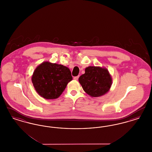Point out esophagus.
<instances>
[{
	"label": "esophagus",
	"instance_id": "obj_1",
	"mask_svg": "<svg viewBox=\"0 0 152 152\" xmlns=\"http://www.w3.org/2000/svg\"><path fill=\"white\" fill-rule=\"evenodd\" d=\"M79 76H76V77H74V80H77L78 79H79Z\"/></svg>",
	"mask_w": 152,
	"mask_h": 152
}]
</instances>
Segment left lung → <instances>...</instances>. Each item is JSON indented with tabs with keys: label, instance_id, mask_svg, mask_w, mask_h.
Segmentation results:
<instances>
[{
	"label": "left lung",
	"instance_id": "1",
	"mask_svg": "<svg viewBox=\"0 0 152 152\" xmlns=\"http://www.w3.org/2000/svg\"><path fill=\"white\" fill-rule=\"evenodd\" d=\"M79 81L87 94L97 97L108 92L112 78L106 68L89 66L85 69V73L80 76Z\"/></svg>",
	"mask_w": 152,
	"mask_h": 152
}]
</instances>
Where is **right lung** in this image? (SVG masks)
<instances>
[{
  "mask_svg": "<svg viewBox=\"0 0 152 152\" xmlns=\"http://www.w3.org/2000/svg\"><path fill=\"white\" fill-rule=\"evenodd\" d=\"M31 79L37 93L44 99L52 100L62 94L72 76L68 67L44 61L35 68Z\"/></svg>",
  "mask_w": 152,
  "mask_h": 152,
  "instance_id": "add662e5",
  "label": "right lung"
}]
</instances>
